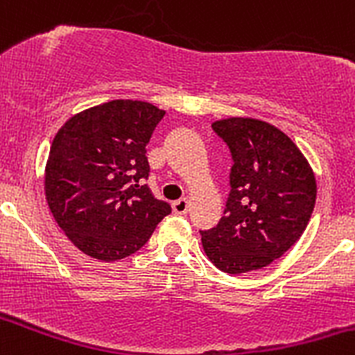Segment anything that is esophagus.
Listing matches in <instances>:
<instances>
[{"label": "esophagus", "instance_id": "obj_1", "mask_svg": "<svg viewBox=\"0 0 355 355\" xmlns=\"http://www.w3.org/2000/svg\"><path fill=\"white\" fill-rule=\"evenodd\" d=\"M173 211L177 213V215H185V213L189 211V201L185 198L178 199V201L173 202Z\"/></svg>", "mask_w": 355, "mask_h": 355}]
</instances>
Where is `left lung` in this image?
Wrapping results in <instances>:
<instances>
[{"label": "left lung", "instance_id": "8db88e82", "mask_svg": "<svg viewBox=\"0 0 355 355\" xmlns=\"http://www.w3.org/2000/svg\"><path fill=\"white\" fill-rule=\"evenodd\" d=\"M232 157L230 191L220 222L199 230L209 260L227 274L261 269L304 234L315 205V178L304 154L269 123L215 121Z\"/></svg>", "mask_w": 355, "mask_h": 355}]
</instances>
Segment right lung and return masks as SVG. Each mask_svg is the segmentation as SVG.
I'll return each instance as SVG.
<instances>
[{
    "label": "right lung",
    "instance_id": "1",
    "mask_svg": "<svg viewBox=\"0 0 355 355\" xmlns=\"http://www.w3.org/2000/svg\"><path fill=\"white\" fill-rule=\"evenodd\" d=\"M163 116L147 102L112 101L72 116L55 135L44 194L83 253L105 261L130 257L171 213L146 184L147 144Z\"/></svg>",
    "mask_w": 355,
    "mask_h": 355
}]
</instances>
